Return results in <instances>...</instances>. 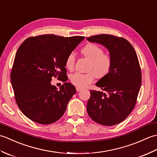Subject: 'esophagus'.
<instances>
[{
    "label": "esophagus",
    "instance_id": "obj_1",
    "mask_svg": "<svg viewBox=\"0 0 157 157\" xmlns=\"http://www.w3.org/2000/svg\"><path fill=\"white\" fill-rule=\"evenodd\" d=\"M82 90V88H79V87H76V90H77V92H79V91H81Z\"/></svg>",
    "mask_w": 157,
    "mask_h": 157
}]
</instances>
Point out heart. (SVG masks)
Here are the masks:
<instances>
[{
	"mask_svg": "<svg viewBox=\"0 0 157 157\" xmlns=\"http://www.w3.org/2000/svg\"><path fill=\"white\" fill-rule=\"evenodd\" d=\"M82 53L90 63L87 67V73H75L70 76V81L79 88H84L93 82L96 76L97 78H102L110 72L112 65V60L109 55L105 54L104 51L99 46L94 44H88L82 50ZM75 62V55L70 53L66 58L65 67L69 70L74 67Z\"/></svg>",
	"mask_w": 157,
	"mask_h": 157,
	"instance_id": "heart-1",
	"label": "heart"
}]
</instances>
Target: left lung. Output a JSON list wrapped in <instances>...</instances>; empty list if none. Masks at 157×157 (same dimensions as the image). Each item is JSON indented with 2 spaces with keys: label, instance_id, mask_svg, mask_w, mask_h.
I'll list each match as a JSON object with an SVG mask.
<instances>
[{
  "label": "left lung",
  "instance_id": "8db88e82",
  "mask_svg": "<svg viewBox=\"0 0 157 157\" xmlns=\"http://www.w3.org/2000/svg\"><path fill=\"white\" fill-rule=\"evenodd\" d=\"M87 40L105 46L112 60L110 72L96 84L102 91L90 90L88 114L99 124H118L133 111L140 89L142 73L137 54L123 38L100 34Z\"/></svg>",
  "mask_w": 157,
  "mask_h": 157
}]
</instances>
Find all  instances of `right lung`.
<instances>
[{
  "label": "right lung",
  "instance_id": "1",
  "mask_svg": "<svg viewBox=\"0 0 157 157\" xmlns=\"http://www.w3.org/2000/svg\"><path fill=\"white\" fill-rule=\"evenodd\" d=\"M84 38L46 34L29 37L20 45L11 82L17 105L32 121L51 124L65 113L75 88L66 82L58 90L50 84L52 77L67 80L66 58Z\"/></svg>",
  "mask_w": 157,
  "mask_h": 157
}]
</instances>
